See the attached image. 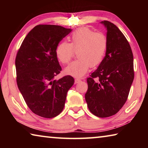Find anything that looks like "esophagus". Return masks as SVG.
Segmentation results:
<instances>
[{"label": "esophagus", "instance_id": "34e87169", "mask_svg": "<svg viewBox=\"0 0 148 148\" xmlns=\"http://www.w3.org/2000/svg\"><path fill=\"white\" fill-rule=\"evenodd\" d=\"M80 81H81V79H77V78L75 79V80H74V84H78L79 82H80Z\"/></svg>", "mask_w": 148, "mask_h": 148}]
</instances>
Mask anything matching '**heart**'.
Returning a JSON list of instances; mask_svg holds the SVG:
<instances>
[{
  "label": "heart",
  "mask_w": 148,
  "mask_h": 148,
  "mask_svg": "<svg viewBox=\"0 0 148 148\" xmlns=\"http://www.w3.org/2000/svg\"><path fill=\"white\" fill-rule=\"evenodd\" d=\"M70 43L61 42L56 49V56L62 64H67L76 51V60L64 69L66 74L81 77L86 74L89 66L101 64L107 49V38L102 32H94L88 27H80L72 32Z\"/></svg>",
  "instance_id": "heart-1"
}]
</instances>
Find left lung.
Returning a JSON list of instances; mask_svg holds the SVG:
<instances>
[{"instance_id": "left-lung-1", "label": "left lung", "mask_w": 148, "mask_h": 148, "mask_svg": "<svg viewBox=\"0 0 148 148\" xmlns=\"http://www.w3.org/2000/svg\"><path fill=\"white\" fill-rule=\"evenodd\" d=\"M107 29L106 56L96 71L87 78L85 95L92 114L108 117L117 114L126 102L133 82V55L129 42L116 25L101 22Z\"/></svg>"}]
</instances>
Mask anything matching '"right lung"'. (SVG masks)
I'll return each mask as SVG.
<instances>
[{
    "label": "right lung",
    "mask_w": 148,
    "mask_h": 148,
    "mask_svg": "<svg viewBox=\"0 0 148 148\" xmlns=\"http://www.w3.org/2000/svg\"><path fill=\"white\" fill-rule=\"evenodd\" d=\"M71 31L59 25H36L25 38L16 55L19 91L31 111L45 118H52L62 111L67 92L74 83L69 75L55 79L62 70L56 56V47Z\"/></svg>",
    "instance_id": "right-lung-1"
}]
</instances>
